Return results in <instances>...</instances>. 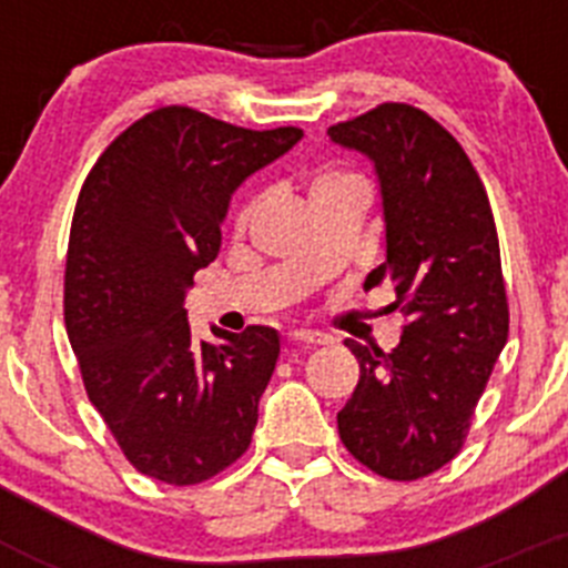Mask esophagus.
Masks as SVG:
<instances>
[{
    "instance_id": "obj_1",
    "label": "esophagus",
    "mask_w": 568,
    "mask_h": 568,
    "mask_svg": "<svg viewBox=\"0 0 568 568\" xmlns=\"http://www.w3.org/2000/svg\"><path fill=\"white\" fill-rule=\"evenodd\" d=\"M290 341H293V344H327V335L313 333V329H293V333H290Z\"/></svg>"
}]
</instances>
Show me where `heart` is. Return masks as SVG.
Listing matches in <instances>:
<instances>
[{
    "instance_id": "b5f03b06",
    "label": "heart",
    "mask_w": 568,
    "mask_h": 568,
    "mask_svg": "<svg viewBox=\"0 0 568 568\" xmlns=\"http://www.w3.org/2000/svg\"><path fill=\"white\" fill-rule=\"evenodd\" d=\"M341 193H364L369 195V187H366V182L361 179L358 173H349V170H335V168H324L318 170V173L310 179V202L318 204L324 202V199H329V195H341ZM253 207L255 204H244V207L239 210V215H235V227H247L250 215H253Z\"/></svg>"
}]
</instances>
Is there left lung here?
I'll return each instance as SVG.
<instances>
[{"label":"left lung","mask_w":568,"mask_h":568,"mask_svg":"<svg viewBox=\"0 0 568 568\" xmlns=\"http://www.w3.org/2000/svg\"><path fill=\"white\" fill-rule=\"evenodd\" d=\"M327 135L373 162L386 258L364 287L389 284L409 318L393 353L344 341L361 378L338 435L384 478L418 480L460 453L509 335L495 219L464 148L424 110L386 102Z\"/></svg>","instance_id":"left-lung-1"}]
</instances>
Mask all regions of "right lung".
<instances>
[{
	"label": "right lung",
	"mask_w": 568,
	"mask_h": 568,
	"mask_svg": "<svg viewBox=\"0 0 568 568\" xmlns=\"http://www.w3.org/2000/svg\"><path fill=\"white\" fill-rule=\"evenodd\" d=\"M298 128L244 130L190 108L130 124L93 164L70 224L64 327L84 389L124 458L190 486L247 453L273 378V327L190 335L184 298L222 250L230 199L301 142Z\"/></svg>",
	"instance_id": "obj_1"
}]
</instances>
